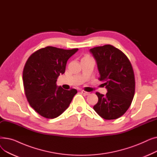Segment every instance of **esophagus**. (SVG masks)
Listing matches in <instances>:
<instances>
[{
	"label": "esophagus",
	"instance_id": "obj_1",
	"mask_svg": "<svg viewBox=\"0 0 157 157\" xmlns=\"http://www.w3.org/2000/svg\"><path fill=\"white\" fill-rule=\"evenodd\" d=\"M81 93L83 94H84V95H88L90 94L89 92H85V91H84V90H81Z\"/></svg>",
	"mask_w": 157,
	"mask_h": 157
}]
</instances>
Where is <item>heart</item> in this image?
I'll return each instance as SVG.
<instances>
[{
	"label": "heart",
	"instance_id": "b5f03b06",
	"mask_svg": "<svg viewBox=\"0 0 157 157\" xmlns=\"http://www.w3.org/2000/svg\"><path fill=\"white\" fill-rule=\"evenodd\" d=\"M87 57H88V56H85L84 58H87Z\"/></svg>",
	"mask_w": 157,
	"mask_h": 157
}]
</instances>
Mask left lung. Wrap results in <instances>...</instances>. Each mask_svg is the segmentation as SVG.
Returning a JSON list of instances; mask_svg holds the SVG:
<instances>
[{"mask_svg": "<svg viewBox=\"0 0 157 157\" xmlns=\"http://www.w3.org/2000/svg\"><path fill=\"white\" fill-rule=\"evenodd\" d=\"M96 60L99 80L104 82L108 93L96 92V113L105 120H114L124 114L135 93L134 73L127 56L118 48L107 44L90 49Z\"/></svg>", "mask_w": 157, "mask_h": 157, "instance_id": "8db88e82", "label": "left lung"}]
</instances>
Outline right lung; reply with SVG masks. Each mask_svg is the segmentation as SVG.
<instances>
[{
  "mask_svg": "<svg viewBox=\"0 0 157 157\" xmlns=\"http://www.w3.org/2000/svg\"><path fill=\"white\" fill-rule=\"evenodd\" d=\"M78 50L47 46L27 60L23 72L25 92L30 106L40 116L48 119L59 117L77 94L76 89L66 90L58 86L56 81L65 72L69 58Z\"/></svg>",
  "mask_w": 157,
  "mask_h": 157,
  "instance_id": "right-lung-1",
  "label": "right lung"
}]
</instances>
